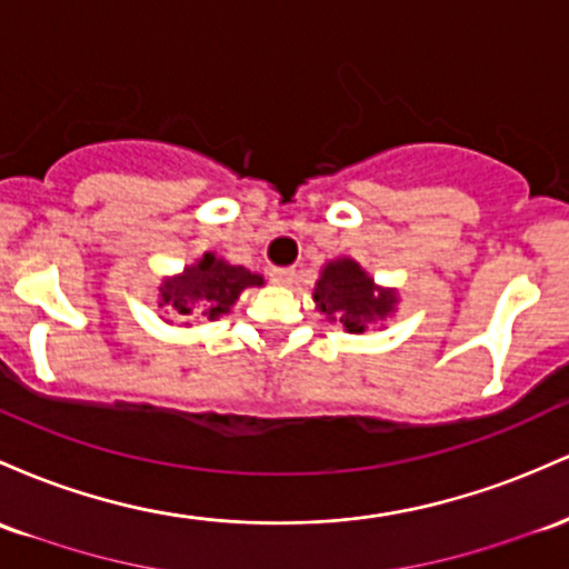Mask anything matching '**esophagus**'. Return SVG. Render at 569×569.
Instances as JSON below:
<instances>
[{
	"mask_svg": "<svg viewBox=\"0 0 569 569\" xmlns=\"http://www.w3.org/2000/svg\"><path fill=\"white\" fill-rule=\"evenodd\" d=\"M270 278H272L278 286H289V283H295L297 272L291 270V267H278V270L270 272Z\"/></svg>",
	"mask_w": 569,
	"mask_h": 569,
	"instance_id": "1",
	"label": "esophagus"
}]
</instances>
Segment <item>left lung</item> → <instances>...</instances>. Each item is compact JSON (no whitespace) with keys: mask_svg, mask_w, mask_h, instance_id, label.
<instances>
[{"mask_svg":"<svg viewBox=\"0 0 569 569\" xmlns=\"http://www.w3.org/2000/svg\"><path fill=\"white\" fill-rule=\"evenodd\" d=\"M313 299L332 321H340L348 332H365L367 323L391 313L395 295L378 291L367 272L351 259L329 261L316 283Z\"/></svg>","mask_w":569,"mask_h":569,"instance_id":"8db88e82","label":"left lung"}]
</instances>
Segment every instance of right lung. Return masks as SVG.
Listing matches in <instances>:
<instances>
[{"instance_id": "right-lung-1", "label": "right lung", "mask_w": 569, "mask_h": 569, "mask_svg": "<svg viewBox=\"0 0 569 569\" xmlns=\"http://www.w3.org/2000/svg\"><path fill=\"white\" fill-rule=\"evenodd\" d=\"M261 274H253L246 267H232L204 253L202 261L186 267L183 274L161 283V305L172 308V316H208L218 318L229 313L234 299L248 286H261Z\"/></svg>"}]
</instances>
